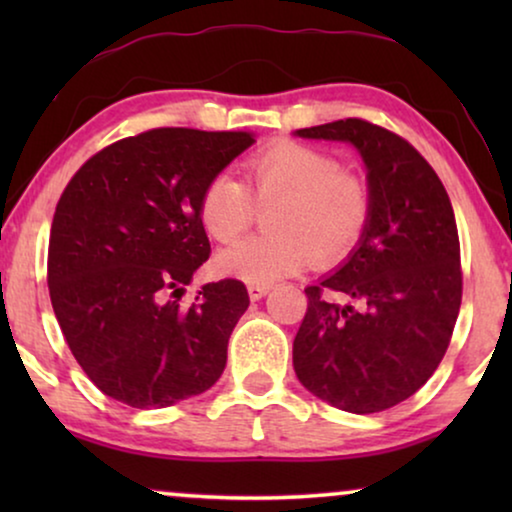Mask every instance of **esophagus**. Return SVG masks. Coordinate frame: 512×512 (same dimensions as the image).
<instances>
[{
    "instance_id": "obj_1",
    "label": "esophagus",
    "mask_w": 512,
    "mask_h": 512,
    "mask_svg": "<svg viewBox=\"0 0 512 512\" xmlns=\"http://www.w3.org/2000/svg\"><path fill=\"white\" fill-rule=\"evenodd\" d=\"M268 291H270V286H261V284H249L247 286V293H249L251 300H261L263 296H268Z\"/></svg>"
}]
</instances>
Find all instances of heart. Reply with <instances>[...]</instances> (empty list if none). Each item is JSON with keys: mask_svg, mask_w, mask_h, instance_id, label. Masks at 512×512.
Wrapping results in <instances>:
<instances>
[{"mask_svg": "<svg viewBox=\"0 0 512 512\" xmlns=\"http://www.w3.org/2000/svg\"><path fill=\"white\" fill-rule=\"evenodd\" d=\"M244 181L219 172L200 193L198 219L216 242H233L268 214L270 235L249 237L216 256V272L247 284L270 286L352 254L368 233L373 202L368 188L342 170L331 153L300 142H275L244 160Z\"/></svg>", "mask_w": 512, "mask_h": 512, "instance_id": "heart-1", "label": "heart"}]
</instances>
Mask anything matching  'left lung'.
<instances>
[{
	"instance_id": "left-lung-1",
	"label": "left lung",
	"mask_w": 512,
	"mask_h": 512,
	"mask_svg": "<svg viewBox=\"0 0 512 512\" xmlns=\"http://www.w3.org/2000/svg\"><path fill=\"white\" fill-rule=\"evenodd\" d=\"M296 135L359 149L373 216L349 261L305 289L293 370L335 408L389 410L436 373L457 324L461 249L450 198L422 153L382 125L345 118ZM328 292L350 303L333 304Z\"/></svg>"
}]
</instances>
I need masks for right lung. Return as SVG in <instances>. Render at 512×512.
Returning <instances> with one entry per match:
<instances>
[{
    "instance_id": "obj_1",
    "label": "right lung",
    "mask_w": 512,
    "mask_h": 512,
    "mask_svg": "<svg viewBox=\"0 0 512 512\" xmlns=\"http://www.w3.org/2000/svg\"><path fill=\"white\" fill-rule=\"evenodd\" d=\"M254 132L153 128L90 156L69 179L48 240V291L69 349L102 394L130 408L198 396L226 368L249 307L240 279L172 300L209 258L202 188Z\"/></svg>"
}]
</instances>
